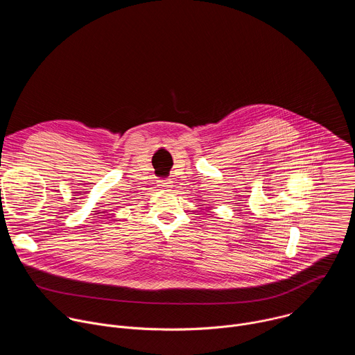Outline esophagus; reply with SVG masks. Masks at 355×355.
<instances>
[{
    "instance_id": "34e87169",
    "label": "esophagus",
    "mask_w": 355,
    "mask_h": 355,
    "mask_svg": "<svg viewBox=\"0 0 355 355\" xmlns=\"http://www.w3.org/2000/svg\"><path fill=\"white\" fill-rule=\"evenodd\" d=\"M157 182H159V187L163 188V189H168V188L173 187V185H171L173 182H171L170 180H159Z\"/></svg>"
}]
</instances>
